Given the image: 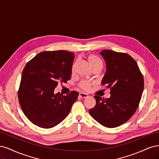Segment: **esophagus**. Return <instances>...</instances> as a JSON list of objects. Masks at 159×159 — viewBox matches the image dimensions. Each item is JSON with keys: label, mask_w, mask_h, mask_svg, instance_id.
Instances as JSON below:
<instances>
[{"label": "esophagus", "mask_w": 159, "mask_h": 159, "mask_svg": "<svg viewBox=\"0 0 159 159\" xmlns=\"http://www.w3.org/2000/svg\"><path fill=\"white\" fill-rule=\"evenodd\" d=\"M79 96L81 98H88V95L87 93H80Z\"/></svg>", "instance_id": "esophagus-1"}]
</instances>
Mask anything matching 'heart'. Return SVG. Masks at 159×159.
<instances>
[{
    "mask_svg": "<svg viewBox=\"0 0 159 159\" xmlns=\"http://www.w3.org/2000/svg\"><path fill=\"white\" fill-rule=\"evenodd\" d=\"M88 61L89 62L90 66L92 68V69L95 68V67H98V66L102 67L103 66L102 61H101L98 57H96L94 55L88 56ZM74 66H75V64L73 66V67H72V71H74ZM92 85H93V83L89 81H82L80 84V87L84 91H89L91 88V87H92Z\"/></svg>",
    "mask_w": 159,
    "mask_h": 159,
    "instance_id": "b5f03b06",
    "label": "heart"
}]
</instances>
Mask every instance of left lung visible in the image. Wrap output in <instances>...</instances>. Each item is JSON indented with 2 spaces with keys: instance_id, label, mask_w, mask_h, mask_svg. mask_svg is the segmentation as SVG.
<instances>
[{
  "instance_id": "left-lung-1",
  "label": "left lung",
  "mask_w": 159,
  "mask_h": 159,
  "mask_svg": "<svg viewBox=\"0 0 159 159\" xmlns=\"http://www.w3.org/2000/svg\"><path fill=\"white\" fill-rule=\"evenodd\" d=\"M100 54L107 68L102 84L110 88L111 97L102 99L95 95V106L89 112L103 126L113 128L126 123L135 113L144 80L136 61L126 53L104 50Z\"/></svg>"
}]
</instances>
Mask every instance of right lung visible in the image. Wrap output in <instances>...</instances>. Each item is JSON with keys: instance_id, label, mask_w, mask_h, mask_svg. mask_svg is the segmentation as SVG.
Returning <instances> with one entry per match:
<instances>
[{"instance_id": "right-lung-1", "label": "right lung", "mask_w": 159, "mask_h": 159, "mask_svg": "<svg viewBox=\"0 0 159 159\" xmlns=\"http://www.w3.org/2000/svg\"><path fill=\"white\" fill-rule=\"evenodd\" d=\"M74 53L44 51L26 64L22 74L18 97L23 113L35 125L44 129L56 126L68 116L79 93L71 91L54 93L58 83L71 78Z\"/></svg>"}]
</instances>
